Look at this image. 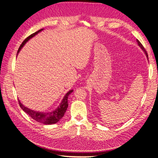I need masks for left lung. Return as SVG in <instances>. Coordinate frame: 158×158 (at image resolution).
Here are the masks:
<instances>
[{
  "label": "left lung",
  "instance_id": "obj_1",
  "mask_svg": "<svg viewBox=\"0 0 158 158\" xmlns=\"http://www.w3.org/2000/svg\"><path fill=\"white\" fill-rule=\"evenodd\" d=\"M136 41H137V42H138V45L139 46V47H140L141 48H142V49L143 50V52H145V55H146V56H147V59H148V54H147V51H146L145 48L143 47V46L142 45V44L139 42V41L138 40H136Z\"/></svg>",
  "mask_w": 158,
  "mask_h": 158
}]
</instances>
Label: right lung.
<instances>
[{"instance_id":"right-lung-1","label":"right lung","mask_w":158,"mask_h":158,"mask_svg":"<svg viewBox=\"0 0 158 158\" xmlns=\"http://www.w3.org/2000/svg\"><path fill=\"white\" fill-rule=\"evenodd\" d=\"M43 30V29H40L39 31L35 32L33 34L31 35L30 36H29L26 40H24V41L22 42V44L20 45L17 54L20 52V51L21 50V48L23 47V45L26 44V43L27 41L30 40L31 38L34 37L35 35H36L38 32H40V31H41ZM73 92V90H70L69 92H68L66 94V95H64V97H63V100L61 102V104H60V106H58V107L57 109H56L55 110H54L53 111L51 112H48V113H45V112H40V111H36L34 110H30L29 108H27V107L24 106L19 100V105L20 106L21 108L22 109L23 111H24V112H26V113H27L30 117L34 119L35 120L40 122V123H42L44 124H46V125H51V124H54L57 123L58 121H60V120L63 117L64 113L66 112V110H67V107L69 106L68 104V97L69 96V95Z\"/></svg>"}]
</instances>
